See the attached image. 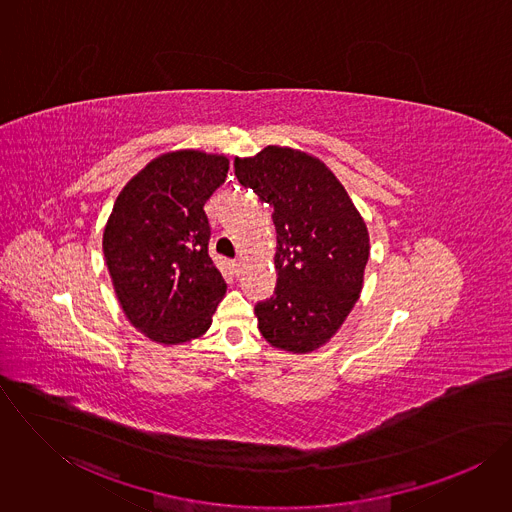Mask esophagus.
I'll use <instances>...</instances> for the list:
<instances>
[{
  "label": "esophagus",
  "instance_id": "esophagus-1",
  "mask_svg": "<svg viewBox=\"0 0 512 512\" xmlns=\"http://www.w3.org/2000/svg\"><path fill=\"white\" fill-rule=\"evenodd\" d=\"M240 266H242V264H240V260H232V262H230V268H232V272H234L236 276L240 274Z\"/></svg>",
  "mask_w": 512,
  "mask_h": 512
}]
</instances>
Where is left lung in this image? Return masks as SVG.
I'll list each match as a JSON object with an SVG mask.
<instances>
[{
  "mask_svg": "<svg viewBox=\"0 0 512 512\" xmlns=\"http://www.w3.org/2000/svg\"><path fill=\"white\" fill-rule=\"evenodd\" d=\"M234 173L274 209L278 282L254 313L262 337L284 351L309 353L343 325L363 290L368 232L345 187L319 159L268 146L236 157Z\"/></svg>",
  "mask_w": 512,
  "mask_h": 512,
  "instance_id": "8db88e82",
  "label": "left lung"
}]
</instances>
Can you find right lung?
I'll use <instances>...</instances> for the list:
<instances>
[{"label":"right lung","mask_w":512,"mask_h":512,"mask_svg":"<svg viewBox=\"0 0 512 512\" xmlns=\"http://www.w3.org/2000/svg\"><path fill=\"white\" fill-rule=\"evenodd\" d=\"M228 159L195 149L165 153L122 189L102 248L118 301L151 341L201 337L226 292L209 256L205 203L224 183Z\"/></svg>","instance_id":"1"}]
</instances>
